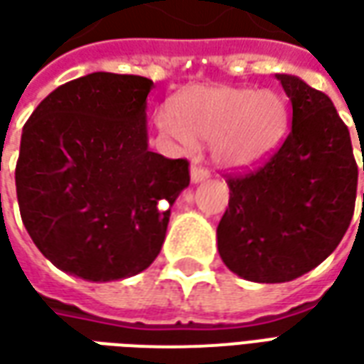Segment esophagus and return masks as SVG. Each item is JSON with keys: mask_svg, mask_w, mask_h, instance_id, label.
<instances>
[{"mask_svg": "<svg viewBox=\"0 0 364 364\" xmlns=\"http://www.w3.org/2000/svg\"><path fill=\"white\" fill-rule=\"evenodd\" d=\"M208 177H210V173H208V169H205V167H200V166L191 167V181L193 183L206 181Z\"/></svg>", "mask_w": 364, "mask_h": 364, "instance_id": "1", "label": "esophagus"}]
</instances>
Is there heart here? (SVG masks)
Segmentation results:
<instances>
[{"label": "heart", "instance_id": "1", "mask_svg": "<svg viewBox=\"0 0 364 364\" xmlns=\"http://www.w3.org/2000/svg\"><path fill=\"white\" fill-rule=\"evenodd\" d=\"M289 111L273 91L245 87H193L158 114L161 132L183 146L213 140L214 159L228 167L259 164L279 146Z\"/></svg>", "mask_w": 364, "mask_h": 364}]
</instances>
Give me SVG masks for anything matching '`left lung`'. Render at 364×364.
I'll return each instance as SVG.
<instances>
[{
  "instance_id": "left-lung-1",
  "label": "left lung",
  "mask_w": 364,
  "mask_h": 364,
  "mask_svg": "<svg viewBox=\"0 0 364 364\" xmlns=\"http://www.w3.org/2000/svg\"><path fill=\"white\" fill-rule=\"evenodd\" d=\"M277 80L292 128L263 166L228 175V208L216 228L224 265L253 282H287L318 267L345 236L357 198L351 136L331 99L296 75Z\"/></svg>"
}]
</instances>
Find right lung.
Masks as SVG:
<instances>
[{"label":"right lung","mask_w":364,"mask_h":364,"mask_svg":"<svg viewBox=\"0 0 364 364\" xmlns=\"http://www.w3.org/2000/svg\"><path fill=\"white\" fill-rule=\"evenodd\" d=\"M142 75L95 72L41 101L15 167L23 224L60 271L91 282L138 274L164 245L189 161L148 150Z\"/></svg>","instance_id":"obj_1"}]
</instances>
